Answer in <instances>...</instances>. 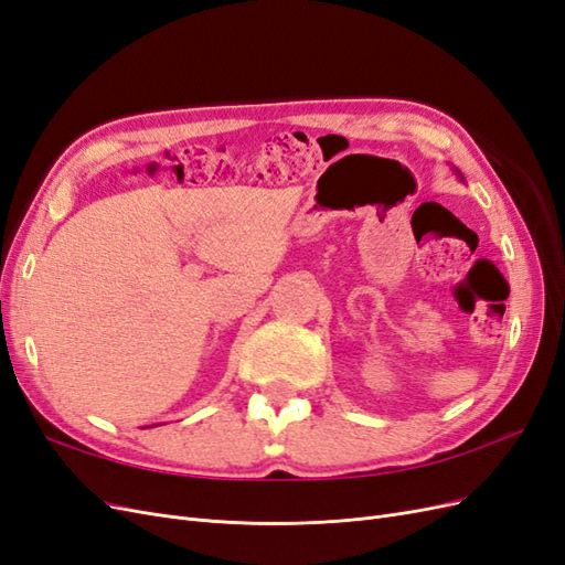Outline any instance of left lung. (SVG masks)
Listing matches in <instances>:
<instances>
[{"label":"left lung","mask_w":565,"mask_h":565,"mask_svg":"<svg viewBox=\"0 0 565 565\" xmlns=\"http://www.w3.org/2000/svg\"><path fill=\"white\" fill-rule=\"evenodd\" d=\"M452 169H455V167H452ZM455 174H457V179H461V174H459V172H457V169H455Z\"/></svg>","instance_id":"obj_1"}]
</instances>
